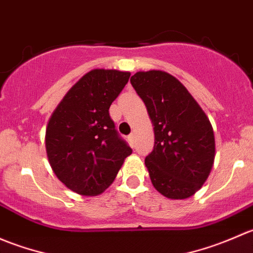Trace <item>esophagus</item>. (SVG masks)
<instances>
[{"label": "esophagus", "mask_w": 253, "mask_h": 253, "mask_svg": "<svg viewBox=\"0 0 253 253\" xmlns=\"http://www.w3.org/2000/svg\"><path fill=\"white\" fill-rule=\"evenodd\" d=\"M128 139H129V143H131L132 147H134V142H136V137H134V134H133V133L129 134Z\"/></svg>", "instance_id": "obj_1"}]
</instances>
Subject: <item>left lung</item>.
<instances>
[{
	"instance_id": "left-lung-1",
	"label": "left lung",
	"mask_w": 253,
	"mask_h": 253,
	"mask_svg": "<svg viewBox=\"0 0 253 253\" xmlns=\"http://www.w3.org/2000/svg\"><path fill=\"white\" fill-rule=\"evenodd\" d=\"M131 84L154 126V148L144 162L153 186L171 200L191 197L208 178L215 157L208 117L182 83L169 73L137 72Z\"/></svg>"
}]
</instances>
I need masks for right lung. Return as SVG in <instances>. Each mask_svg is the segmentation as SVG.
<instances>
[{
	"label": "right lung",
	"instance_id": "add662e5",
	"mask_svg": "<svg viewBox=\"0 0 253 253\" xmlns=\"http://www.w3.org/2000/svg\"><path fill=\"white\" fill-rule=\"evenodd\" d=\"M129 76L116 70L90 71L68 90L48 120V163L58 180L78 195L104 192L132 153L109 114Z\"/></svg>",
	"mask_w": 253,
	"mask_h": 253
}]
</instances>
